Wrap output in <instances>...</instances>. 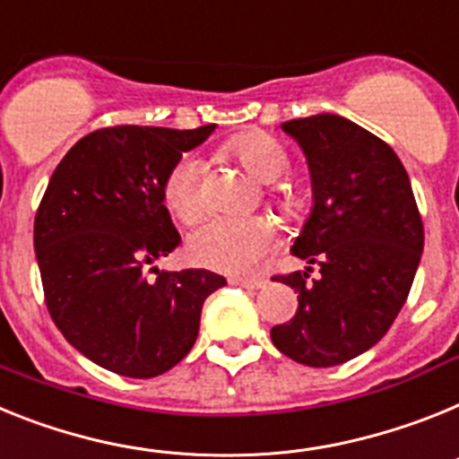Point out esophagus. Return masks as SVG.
I'll return each instance as SVG.
<instances>
[{"instance_id": "34e87169", "label": "esophagus", "mask_w": 459, "mask_h": 459, "mask_svg": "<svg viewBox=\"0 0 459 459\" xmlns=\"http://www.w3.org/2000/svg\"><path fill=\"white\" fill-rule=\"evenodd\" d=\"M229 284L233 286H242V289L256 290L265 286V279L263 277H229Z\"/></svg>"}]
</instances>
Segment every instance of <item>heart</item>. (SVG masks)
I'll return each instance as SVG.
<instances>
[{"mask_svg":"<svg viewBox=\"0 0 459 459\" xmlns=\"http://www.w3.org/2000/svg\"><path fill=\"white\" fill-rule=\"evenodd\" d=\"M226 152L235 157L261 182H277L289 173V154L273 135L263 131H245L226 143ZM205 163L196 154H185L163 178V205L182 224H194L205 212ZM270 203L281 212H298L300 194L293 189L270 191ZM277 238V226L270 217H212L198 226L189 238L191 261L219 273H245L254 268Z\"/></svg>","mask_w":459,"mask_h":459,"instance_id":"heart-1","label":"heart"}]
</instances>
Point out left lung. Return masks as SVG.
Listing matches in <instances>:
<instances>
[{
	"mask_svg": "<svg viewBox=\"0 0 459 459\" xmlns=\"http://www.w3.org/2000/svg\"><path fill=\"white\" fill-rule=\"evenodd\" d=\"M312 173L314 207L290 252L319 265L277 274L296 316L270 330L290 360L333 368L372 349L404 307L420 263L422 219L393 147L340 115L290 119Z\"/></svg>",
	"mask_w": 459,
	"mask_h": 459,
	"instance_id": "left-lung-1",
	"label": "left lung"
}]
</instances>
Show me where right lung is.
<instances>
[{
  "instance_id": "1",
  "label": "right lung",
  "mask_w": 459,
  "mask_h": 459,
  "mask_svg": "<svg viewBox=\"0 0 459 459\" xmlns=\"http://www.w3.org/2000/svg\"><path fill=\"white\" fill-rule=\"evenodd\" d=\"M212 131L106 126L75 143L48 182L34 217L43 296L59 333L99 368L169 372L196 342L205 298L226 284L210 270L150 268L180 245L163 178Z\"/></svg>"
}]
</instances>
